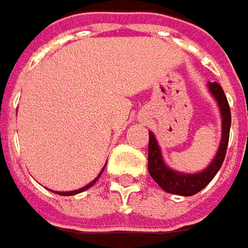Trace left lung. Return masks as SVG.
Segmentation results:
<instances>
[{
  "label": "left lung",
  "mask_w": 248,
  "mask_h": 248,
  "mask_svg": "<svg viewBox=\"0 0 248 248\" xmlns=\"http://www.w3.org/2000/svg\"><path fill=\"white\" fill-rule=\"evenodd\" d=\"M208 89L214 98L217 100L222 118V137L221 144L218 148V153L215 154V158L212 159L208 167L199 173H180L173 169L167 167V164L162 159L161 148L156 143L155 136L153 132H148V172L151 178L158 183V186L164 188L167 193L178 194V196H194L200 190L205 187L218 170L221 169L223 159L226 155V148L229 143V132H231V108L228 98L222 90L221 84L214 81L208 83Z\"/></svg>",
  "instance_id": "8db88e82"
}]
</instances>
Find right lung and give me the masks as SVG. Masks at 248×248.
<instances>
[{"label": "right lung", "mask_w": 248, "mask_h": 248, "mask_svg": "<svg viewBox=\"0 0 248 248\" xmlns=\"http://www.w3.org/2000/svg\"><path fill=\"white\" fill-rule=\"evenodd\" d=\"M104 168H105V167H104ZM104 168H103V170H104ZM103 170H101V172H100V175H98L97 178L94 179V180H93L92 183H89L87 186H84V187L79 188V190H73V191H57V194H60V196H75V194H78V193H81V191H84V190H87V188H90V187H92V186H93V185H94V183H95V182L98 180V178L101 176V173H103Z\"/></svg>", "instance_id": "right-lung-1"}]
</instances>
